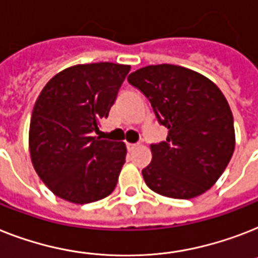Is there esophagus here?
I'll return each mask as SVG.
<instances>
[{
	"mask_svg": "<svg viewBox=\"0 0 258 258\" xmlns=\"http://www.w3.org/2000/svg\"><path fill=\"white\" fill-rule=\"evenodd\" d=\"M136 147H138V146H136V144L127 143V150H128V151H134V150H135Z\"/></svg>",
	"mask_w": 258,
	"mask_h": 258,
	"instance_id": "obj_1",
	"label": "esophagus"
}]
</instances>
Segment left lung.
I'll list each match as a JSON object with an SVG mask.
<instances>
[{
  "instance_id": "left-lung-1",
  "label": "left lung",
  "mask_w": 258,
  "mask_h": 258,
  "mask_svg": "<svg viewBox=\"0 0 258 258\" xmlns=\"http://www.w3.org/2000/svg\"><path fill=\"white\" fill-rule=\"evenodd\" d=\"M147 96L167 142L151 146L142 171L150 189L172 199H194L216 183L236 144L227 98L211 79L176 64H151L128 75Z\"/></svg>"
}]
</instances>
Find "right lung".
<instances>
[{"label":"right lung","mask_w":258,"mask_h":258,"mask_svg":"<svg viewBox=\"0 0 258 258\" xmlns=\"http://www.w3.org/2000/svg\"><path fill=\"white\" fill-rule=\"evenodd\" d=\"M130 64H75L54 75L35 100L29 152L35 172L55 196L74 204L107 198L125 162L123 142L102 140L107 118Z\"/></svg>","instance_id":"obj_1"}]
</instances>
